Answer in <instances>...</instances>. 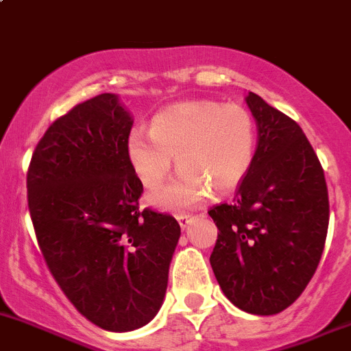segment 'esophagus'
Here are the masks:
<instances>
[{"label":"esophagus","mask_w":351,"mask_h":351,"mask_svg":"<svg viewBox=\"0 0 351 351\" xmlns=\"http://www.w3.org/2000/svg\"><path fill=\"white\" fill-rule=\"evenodd\" d=\"M193 219H194L193 215H179V216H177V221H179L180 228H182V230H186L187 226L193 223Z\"/></svg>","instance_id":"34e87169"}]
</instances>
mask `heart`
Listing matches in <instances>:
<instances>
[{
  "mask_svg": "<svg viewBox=\"0 0 351 351\" xmlns=\"http://www.w3.org/2000/svg\"><path fill=\"white\" fill-rule=\"evenodd\" d=\"M256 149L254 117L240 104L184 101L160 111L150 133L135 128L126 155L145 187L164 182L176 157L179 176L149 194L147 201L164 211H184L206 201L213 189L228 193L241 184Z\"/></svg>",
  "mask_w": 351,
  "mask_h": 351,
  "instance_id": "1",
  "label": "heart"
}]
</instances>
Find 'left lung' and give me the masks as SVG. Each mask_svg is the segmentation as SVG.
<instances>
[{"mask_svg": "<svg viewBox=\"0 0 351 351\" xmlns=\"http://www.w3.org/2000/svg\"><path fill=\"white\" fill-rule=\"evenodd\" d=\"M245 101L256 123L255 157L233 202L209 211L219 231L209 262L237 308L270 316L289 308L316 272L330 202L301 126L255 93Z\"/></svg>", "mask_w": 351, "mask_h": 351, "instance_id": "left-lung-1", "label": "left lung"}]
</instances>
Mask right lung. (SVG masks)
I'll use <instances>...</instances> for the list:
<instances>
[{
    "label": "right lung",
    "instance_id": "add662e5",
    "mask_svg": "<svg viewBox=\"0 0 351 351\" xmlns=\"http://www.w3.org/2000/svg\"><path fill=\"white\" fill-rule=\"evenodd\" d=\"M132 125L118 95L91 97L49 126L27 174L53 279L86 319L114 333L158 313L180 237L172 216L138 209L143 186L126 155Z\"/></svg>",
    "mask_w": 351,
    "mask_h": 351
}]
</instances>
